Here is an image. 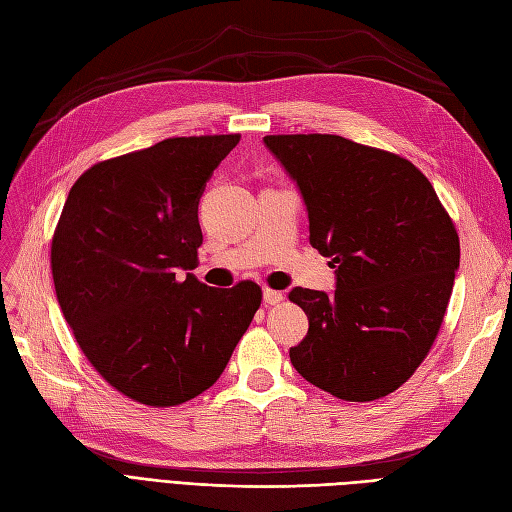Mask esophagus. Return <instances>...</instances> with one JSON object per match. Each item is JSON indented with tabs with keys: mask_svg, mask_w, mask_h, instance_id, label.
Here are the masks:
<instances>
[{
	"mask_svg": "<svg viewBox=\"0 0 512 512\" xmlns=\"http://www.w3.org/2000/svg\"><path fill=\"white\" fill-rule=\"evenodd\" d=\"M262 299H265L267 305H277L284 301V294L280 290H271V288H265V292H262Z\"/></svg>",
	"mask_w": 512,
	"mask_h": 512,
	"instance_id": "obj_1",
	"label": "esophagus"
}]
</instances>
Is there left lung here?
Returning <instances> with one entry per match:
<instances>
[{
    "mask_svg": "<svg viewBox=\"0 0 512 512\" xmlns=\"http://www.w3.org/2000/svg\"><path fill=\"white\" fill-rule=\"evenodd\" d=\"M265 145L297 181L309 243L331 258L335 292L292 288L309 331L290 361L346 401L397 391L433 346L459 269V237L429 179L406 158L335 134Z\"/></svg>",
    "mask_w": 512,
    "mask_h": 512,
    "instance_id": "8db88e82",
    "label": "left lung"
}]
</instances>
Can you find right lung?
<instances>
[{"label":"right lung","instance_id":"1","mask_svg":"<svg viewBox=\"0 0 512 512\" xmlns=\"http://www.w3.org/2000/svg\"><path fill=\"white\" fill-rule=\"evenodd\" d=\"M239 134L177 136L91 166L51 243L61 312L98 374L138 404L179 406L222 376L260 307L245 280L211 288L198 200Z\"/></svg>","mask_w":512,"mask_h":512}]
</instances>
